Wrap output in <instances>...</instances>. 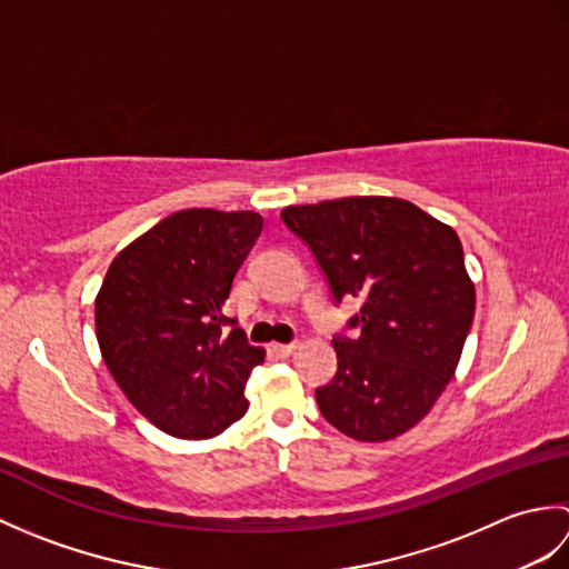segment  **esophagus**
<instances>
[{
    "instance_id": "esophagus-1",
    "label": "esophagus",
    "mask_w": 569,
    "mask_h": 569,
    "mask_svg": "<svg viewBox=\"0 0 569 569\" xmlns=\"http://www.w3.org/2000/svg\"><path fill=\"white\" fill-rule=\"evenodd\" d=\"M298 349V342H291V345H273V352L278 357H291Z\"/></svg>"
}]
</instances>
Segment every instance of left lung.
Listing matches in <instances>:
<instances>
[{
    "mask_svg": "<svg viewBox=\"0 0 569 569\" xmlns=\"http://www.w3.org/2000/svg\"><path fill=\"white\" fill-rule=\"evenodd\" d=\"M281 220L306 241L335 303L361 300L335 337L337 373L316 391L347 438L383 442L430 413L455 377L475 320V283L457 232L401 198L357 196L291 204Z\"/></svg>",
    "mask_w": 569,
    "mask_h": 569,
    "instance_id": "1",
    "label": "left lung"
}]
</instances>
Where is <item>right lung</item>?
Masks as SVG:
<instances>
[{"label": "right lung", "instance_id": "1", "mask_svg": "<svg viewBox=\"0 0 569 569\" xmlns=\"http://www.w3.org/2000/svg\"><path fill=\"white\" fill-rule=\"evenodd\" d=\"M259 212L168 214L117 253L94 298L107 369L129 403L180 440L214 438L247 413L263 349L224 316L232 281L261 234Z\"/></svg>", "mask_w": 569, "mask_h": 569}]
</instances>
